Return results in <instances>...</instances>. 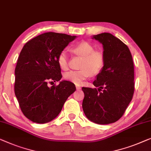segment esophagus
<instances>
[{"instance_id": "esophagus-1", "label": "esophagus", "mask_w": 151, "mask_h": 151, "mask_svg": "<svg viewBox=\"0 0 151 151\" xmlns=\"http://www.w3.org/2000/svg\"><path fill=\"white\" fill-rule=\"evenodd\" d=\"M76 90H81V87L80 86H76Z\"/></svg>"}]
</instances>
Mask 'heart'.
I'll use <instances>...</instances> for the list:
<instances>
[{
    "mask_svg": "<svg viewBox=\"0 0 151 151\" xmlns=\"http://www.w3.org/2000/svg\"><path fill=\"white\" fill-rule=\"evenodd\" d=\"M72 50L74 53L82 57L78 70L66 72L63 78L76 85H81L91 75H96L103 69L105 64V56L103 51L94 50V46L88 42H81L73 46ZM59 66L63 70L68 68V55L65 50L61 51L57 57Z\"/></svg>",
    "mask_w": 151,
    "mask_h": 151,
    "instance_id": "b5f03b06",
    "label": "heart"
}]
</instances>
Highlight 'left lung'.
I'll return each mask as SVG.
<instances>
[{
    "label": "left lung",
    "instance_id": "1",
    "mask_svg": "<svg viewBox=\"0 0 151 151\" xmlns=\"http://www.w3.org/2000/svg\"><path fill=\"white\" fill-rule=\"evenodd\" d=\"M103 46L105 64L93 82L95 87H83L82 107L93 122H115L124 114L134 93V65L126 44L109 33L94 35Z\"/></svg>",
    "mask_w": 151,
    "mask_h": 151
}]
</instances>
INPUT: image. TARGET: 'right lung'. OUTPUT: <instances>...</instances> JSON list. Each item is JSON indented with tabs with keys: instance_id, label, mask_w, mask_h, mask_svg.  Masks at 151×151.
I'll return each mask as SVG.
<instances>
[{
	"instance_id": "1",
	"label": "right lung",
	"mask_w": 151,
	"mask_h": 151,
	"mask_svg": "<svg viewBox=\"0 0 151 151\" xmlns=\"http://www.w3.org/2000/svg\"><path fill=\"white\" fill-rule=\"evenodd\" d=\"M75 38L48 32L23 46L15 68L14 92L21 111L32 122L44 124L53 120L76 90L75 84L68 81L48 86L62 77L57 57Z\"/></svg>"
}]
</instances>
